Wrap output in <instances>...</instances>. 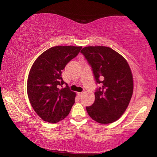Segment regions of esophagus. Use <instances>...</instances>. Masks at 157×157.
I'll use <instances>...</instances> for the list:
<instances>
[{
	"mask_svg": "<svg viewBox=\"0 0 157 157\" xmlns=\"http://www.w3.org/2000/svg\"><path fill=\"white\" fill-rule=\"evenodd\" d=\"M84 91H82V92H78V95H79V96H82V95L84 94Z\"/></svg>",
	"mask_w": 157,
	"mask_h": 157,
	"instance_id": "esophagus-1",
	"label": "esophagus"
}]
</instances>
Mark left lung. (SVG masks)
I'll use <instances>...</instances> for the list:
<instances>
[{
	"label": "left lung",
	"instance_id": "left-lung-1",
	"mask_svg": "<svg viewBox=\"0 0 157 157\" xmlns=\"http://www.w3.org/2000/svg\"><path fill=\"white\" fill-rule=\"evenodd\" d=\"M89 65L97 84L95 101L86 107L87 113L101 124L113 123L121 118L131 100L134 82L127 60L112 48L87 46L81 50Z\"/></svg>",
	"mask_w": 157,
	"mask_h": 157
}]
</instances>
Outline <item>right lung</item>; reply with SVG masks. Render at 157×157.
Here are the masks:
<instances>
[{"instance_id":"right-lung-1","label":"right lung","mask_w":157,"mask_h":157,"mask_svg":"<svg viewBox=\"0 0 157 157\" xmlns=\"http://www.w3.org/2000/svg\"><path fill=\"white\" fill-rule=\"evenodd\" d=\"M82 46L52 47L37 57L28 75L27 92L33 109L42 120L56 123L68 115L76 94L62 78V71L75 58Z\"/></svg>"}]
</instances>
